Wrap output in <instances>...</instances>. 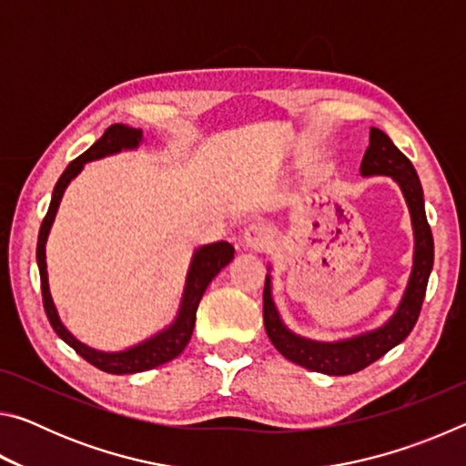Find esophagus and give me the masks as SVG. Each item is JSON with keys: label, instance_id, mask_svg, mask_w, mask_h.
<instances>
[{"label": "esophagus", "instance_id": "34e87169", "mask_svg": "<svg viewBox=\"0 0 466 466\" xmlns=\"http://www.w3.org/2000/svg\"><path fill=\"white\" fill-rule=\"evenodd\" d=\"M242 242H244V247L250 248V250H265V248H269L271 244H273L271 228L267 226V224H263V222L250 224L247 230H244Z\"/></svg>", "mask_w": 466, "mask_h": 466}]
</instances>
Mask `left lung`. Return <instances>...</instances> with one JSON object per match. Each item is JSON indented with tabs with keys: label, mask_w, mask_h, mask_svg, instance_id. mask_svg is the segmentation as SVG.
I'll use <instances>...</instances> for the list:
<instances>
[{
	"label": "left lung",
	"mask_w": 466,
	"mask_h": 466,
	"mask_svg": "<svg viewBox=\"0 0 466 466\" xmlns=\"http://www.w3.org/2000/svg\"><path fill=\"white\" fill-rule=\"evenodd\" d=\"M360 172L361 177H390L400 187V191H403L409 214H411L415 236L413 269L405 294L400 298L399 309L394 310L392 317L382 327L368 330V333H361L358 337L343 339V341H312V339H304L291 333L283 325L271 296L269 275L265 279L263 291L265 330L275 345V350L298 366L329 376L356 374L360 370L374 364L376 360H380L394 345L405 341L407 335L413 330L417 319H420L425 289H428V279L433 267V236L428 218H425L423 188L411 160L392 144V139L384 131L372 127L370 129V146L364 154V160H361Z\"/></svg>",
	"instance_id": "left-lung-1"
}]
</instances>
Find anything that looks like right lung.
Masks as SVG:
<instances>
[{"mask_svg": "<svg viewBox=\"0 0 466 466\" xmlns=\"http://www.w3.org/2000/svg\"><path fill=\"white\" fill-rule=\"evenodd\" d=\"M141 139H144V136H141V129H133V127H127V125H121V123L110 125V127L105 131V136H102L96 144L90 146V149H86L82 156H77L74 162H69V167L63 170V175L59 177L57 185H55V188H53L49 211H46V216L41 224V230H38V242H36V263H38V273H41L43 306H45L46 319H49L53 330L69 347H74L76 353H80L86 361H90L92 366H96L98 370H102V372H108V374L146 372V370L162 366V364H167V361L180 356L188 343V339H191V335H193L197 306H199L205 289H208L211 279H214L216 275L234 258V247L226 240L205 244V247L197 248L193 252L191 265H188L183 299H180L178 314H177L175 322H172V325L164 330H160L157 335L149 337V339H146V341L133 345L125 351L105 353V351L92 350V347L84 345L82 341H77V339L69 333L66 327H63L57 309H55V304H53L51 291H49V275H46V257H45L46 236H49V232H51V226H53L55 214H57L61 197H63V193H66L67 185L72 183V178L80 175L86 162H92V160H98V157L116 154V152H121V149H136L141 144Z\"/></svg>", "mask_w": 466, "mask_h": 466, "instance_id": "add662e5", "label": "right lung"}]
</instances>
